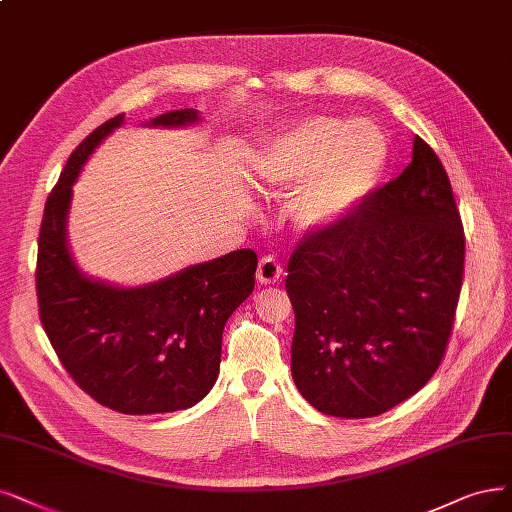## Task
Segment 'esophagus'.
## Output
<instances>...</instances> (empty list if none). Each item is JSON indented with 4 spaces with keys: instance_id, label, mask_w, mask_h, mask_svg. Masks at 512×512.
<instances>
[{
    "instance_id": "1",
    "label": "esophagus",
    "mask_w": 512,
    "mask_h": 512,
    "mask_svg": "<svg viewBox=\"0 0 512 512\" xmlns=\"http://www.w3.org/2000/svg\"><path fill=\"white\" fill-rule=\"evenodd\" d=\"M280 276H282V266H280V263H278L272 255L263 257V259L259 261L257 280L261 282V285H276V282L280 280Z\"/></svg>"
}]
</instances>
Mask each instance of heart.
Segmentation results:
<instances>
[{
    "instance_id": "obj_1",
    "label": "heart",
    "mask_w": 512,
    "mask_h": 512,
    "mask_svg": "<svg viewBox=\"0 0 512 512\" xmlns=\"http://www.w3.org/2000/svg\"><path fill=\"white\" fill-rule=\"evenodd\" d=\"M388 164V141L373 122L312 116L259 149L251 185L261 198L289 200L301 232L323 234L358 213Z\"/></svg>"
}]
</instances>
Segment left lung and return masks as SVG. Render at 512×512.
<instances>
[{"instance_id":"8db88e82","label":"left lung","mask_w":512,"mask_h":512,"mask_svg":"<svg viewBox=\"0 0 512 512\" xmlns=\"http://www.w3.org/2000/svg\"><path fill=\"white\" fill-rule=\"evenodd\" d=\"M291 373L320 413L373 418L422 390L449 342L464 274V232L432 147L346 223L289 259Z\"/></svg>"}]
</instances>
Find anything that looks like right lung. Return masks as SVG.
Returning a JSON list of instances; mask_svg holds the SVG:
<instances>
[{
  "label": "right lung",
  "instance_id": "right-lung-1",
  "mask_svg": "<svg viewBox=\"0 0 512 512\" xmlns=\"http://www.w3.org/2000/svg\"><path fill=\"white\" fill-rule=\"evenodd\" d=\"M196 109L168 111L145 126L181 128ZM107 120L78 145L46 200L37 242L40 320L63 367L94 401L126 415L194 407L219 375L227 318L255 289L257 255L240 249L143 287L86 276L67 244L73 183L105 137Z\"/></svg>",
  "mask_w": 512,
  "mask_h": 512
}]
</instances>
